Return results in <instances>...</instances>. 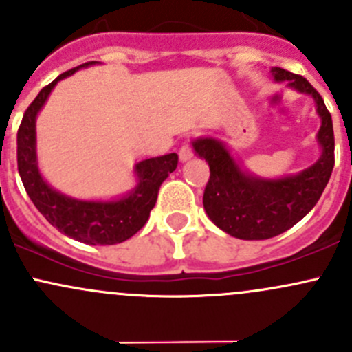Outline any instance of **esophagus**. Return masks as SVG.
I'll return each mask as SVG.
<instances>
[{
  "mask_svg": "<svg viewBox=\"0 0 352 352\" xmlns=\"http://www.w3.org/2000/svg\"><path fill=\"white\" fill-rule=\"evenodd\" d=\"M192 155H194V151H192V148L189 146V144H184L182 148H180V151H179V158H180V162H189L190 158H192Z\"/></svg>",
  "mask_w": 352,
  "mask_h": 352,
  "instance_id": "esophagus-1",
  "label": "esophagus"
}]
</instances>
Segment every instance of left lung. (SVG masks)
I'll return each mask as SVG.
<instances>
[{
  "instance_id": "left-lung-1",
  "label": "left lung",
  "mask_w": 352,
  "mask_h": 352,
  "mask_svg": "<svg viewBox=\"0 0 352 352\" xmlns=\"http://www.w3.org/2000/svg\"><path fill=\"white\" fill-rule=\"evenodd\" d=\"M271 74L276 83L286 81L291 90L314 98L322 122L317 133L320 156L314 165L293 175L267 179L245 170L218 138L202 136L190 143L211 172L202 197L206 214L219 230L240 240H267L296 225L317 204L333 168L332 117L324 98L300 74L283 67H271Z\"/></svg>"
}]
</instances>
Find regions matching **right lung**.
<instances>
[{
  "mask_svg": "<svg viewBox=\"0 0 352 352\" xmlns=\"http://www.w3.org/2000/svg\"><path fill=\"white\" fill-rule=\"evenodd\" d=\"M98 61L85 63L59 74L52 83L42 88L30 107L25 110L16 136L19 173L28 197L52 226L69 239L87 245H113L131 239L140 232L155 208L160 186L177 168L179 156L170 153L148 158L134 165L136 186L120 197L113 199H76L47 184L42 177L37 160V131L35 120L47 102L56 85L76 73L81 67L95 66Z\"/></svg>",
  "mask_w": 352,
  "mask_h": 352,
  "instance_id": "right-lung-1",
  "label": "right lung"
}]
</instances>
